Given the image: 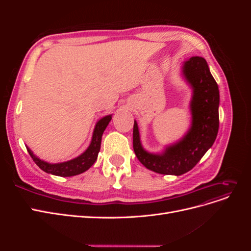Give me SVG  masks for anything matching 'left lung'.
Returning <instances> with one entry per match:
<instances>
[{"instance_id": "8db88e82", "label": "left lung", "mask_w": 251, "mask_h": 251, "mask_svg": "<svg viewBox=\"0 0 251 251\" xmlns=\"http://www.w3.org/2000/svg\"><path fill=\"white\" fill-rule=\"evenodd\" d=\"M182 73L193 89L192 126L183 138L153 154L143 149L138 125L134 121L133 148L138 160L158 174L180 176L191 171L214 144L219 130V88L203 57L193 56L182 67Z\"/></svg>"}]
</instances>
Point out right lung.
<instances>
[{"mask_svg":"<svg viewBox=\"0 0 251 251\" xmlns=\"http://www.w3.org/2000/svg\"><path fill=\"white\" fill-rule=\"evenodd\" d=\"M111 119H112V115H107L97 121V124L94 127L92 140H91L89 148L83 151L81 155L72 159V160L60 162V163H48L46 161L41 160L40 158H37L33 154V151L28 147H27V151L29 155L33 159L35 164L44 172L55 175V176H60V177L76 176V175H79L89 170L96 161L98 153H100V151L102 134L105 130V127L108 126Z\"/></svg>","mask_w":251,"mask_h":251,"instance_id":"obj_1","label":"right lung"}]
</instances>
